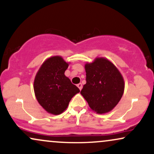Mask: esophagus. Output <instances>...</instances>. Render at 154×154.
<instances>
[{"label":"esophagus","instance_id":"1","mask_svg":"<svg viewBox=\"0 0 154 154\" xmlns=\"http://www.w3.org/2000/svg\"><path fill=\"white\" fill-rule=\"evenodd\" d=\"M77 87H78V88H79V90H82V84H81V83H79V84L78 85H77Z\"/></svg>","mask_w":154,"mask_h":154}]
</instances>
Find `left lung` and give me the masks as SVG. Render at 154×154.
<instances>
[{"label": "left lung", "mask_w": 154, "mask_h": 154, "mask_svg": "<svg viewBox=\"0 0 154 154\" xmlns=\"http://www.w3.org/2000/svg\"><path fill=\"white\" fill-rule=\"evenodd\" d=\"M86 84L80 93L92 110L105 113L114 108L124 92L121 74L112 63L105 58H97L85 64Z\"/></svg>", "instance_id": "1"}]
</instances>
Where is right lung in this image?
I'll return each instance as SVG.
<instances>
[{
  "label": "right lung",
  "instance_id": "right-lung-1",
  "mask_svg": "<svg viewBox=\"0 0 154 154\" xmlns=\"http://www.w3.org/2000/svg\"><path fill=\"white\" fill-rule=\"evenodd\" d=\"M68 64L61 57H50L43 63L34 79V89L38 103L49 113L61 114L72 97L79 92L64 75Z\"/></svg>",
  "mask_w": 154,
  "mask_h": 154
}]
</instances>
